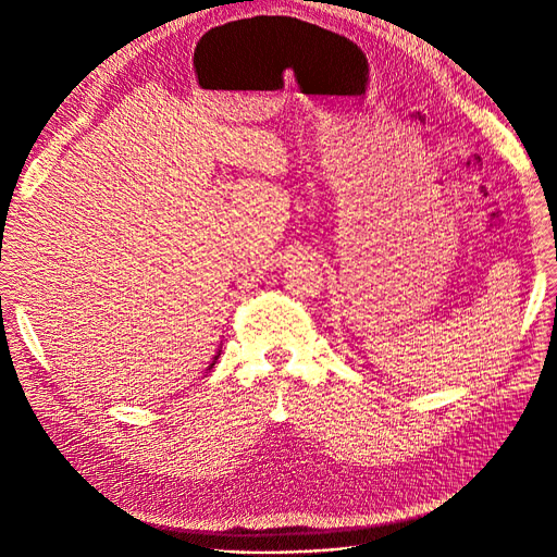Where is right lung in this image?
<instances>
[{
	"mask_svg": "<svg viewBox=\"0 0 557 557\" xmlns=\"http://www.w3.org/2000/svg\"><path fill=\"white\" fill-rule=\"evenodd\" d=\"M218 356H221V348H218V352H215V356H213V360H211V364H209V369H213V364H215V360H218ZM209 369H207V372H209Z\"/></svg>",
	"mask_w": 557,
	"mask_h": 557,
	"instance_id": "right-lung-1",
	"label": "right lung"
}]
</instances>
